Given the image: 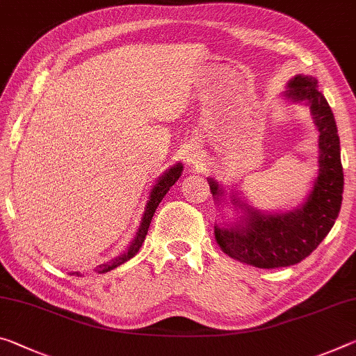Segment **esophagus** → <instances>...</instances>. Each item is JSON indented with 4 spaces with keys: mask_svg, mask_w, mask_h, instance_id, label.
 Listing matches in <instances>:
<instances>
[{
    "mask_svg": "<svg viewBox=\"0 0 356 356\" xmlns=\"http://www.w3.org/2000/svg\"><path fill=\"white\" fill-rule=\"evenodd\" d=\"M188 163H190V165H191V163H198L200 160H201V158H202V155H201V150L198 149V147H193V149H191L190 152H188Z\"/></svg>",
    "mask_w": 356,
    "mask_h": 356,
    "instance_id": "1",
    "label": "esophagus"
}]
</instances>
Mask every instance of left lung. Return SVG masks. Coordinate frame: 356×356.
<instances>
[{"instance_id":"8db88e82","label":"left lung","mask_w":356,"mask_h":356,"mask_svg":"<svg viewBox=\"0 0 356 356\" xmlns=\"http://www.w3.org/2000/svg\"><path fill=\"white\" fill-rule=\"evenodd\" d=\"M286 97L307 99L320 131V169L314 190L304 206L282 216H249L231 228H213L216 241L223 253L241 263L261 269L285 268L301 263L326 238L339 216L343 191V171L337 128L328 101L317 90L314 77L296 76L290 82ZM212 195L222 196L218 184L209 179ZM234 202H238L233 200Z\"/></svg>"}]
</instances>
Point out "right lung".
Returning a JSON list of instances; mask_svg holds the SVG:
<instances>
[{
	"instance_id": "add662e5",
	"label": "right lung",
	"mask_w": 356,
	"mask_h": 356,
	"mask_svg": "<svg viewBox=\"0 0 356 356\" xmlns=\"http://www.w3.org/2000/svg\"><path fill=\"white\" fill-rule=\"evenodd\" d=\"M180 174H182V165H176L174 168L169 169V171L165 174V176H161L160 180H158L156 185L154 187V190H152L147 206H145V212H144L143 222H140L139 231L136 233V238H134V241L131 242L129 249L125 253H123V255H120V257L115 258V259H112L111 263L101 264V266L98 268L99 273H107V270H111V269H114L117 266H120L122 263L128 261L129 258H133L134 255H136V253L140 249V245H143L145 236H147V231H149V227H150L152 217H154V213H155V209L158 207V204H160L161 200L165 198V195L168 193V190L171 188L172 185L177 182V179L180 177Z\"/></svg>"
}]
</instances>
